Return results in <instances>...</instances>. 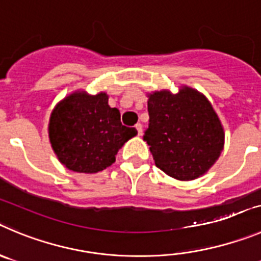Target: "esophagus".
Instances as JSON below:
<instances>
[{"mask_svg":"<svg viewBox=\"0 0 261 261\" xmlns=\"http://www.w3.org/2000/svg\"><path fill=\"white\" fill-rule=\"evenodd\" d=\"M135 128H136V130H138V134H139V135H142V134H143V126L140 125V123H136V125H135Z\"/></svg>","mask_w":261,"mask_h":261,"instance_id":"obj_1","label":"esophagus"}]
</instances>
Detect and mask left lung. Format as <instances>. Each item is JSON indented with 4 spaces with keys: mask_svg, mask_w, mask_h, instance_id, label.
<instances>
[{
    "mask_svg": "<svg viewBox=\"0 0 261 261\" xmlns=\"http://www.w3.org/2000/svg\"><path fill=\"white\" fill-rule=\"evenodd\" d=\"M149 123L144 140L155 166L177 180L207 171L224 147V131L203 95L189 87L172 95L157 91L148 99Z\"/></svg>",
    "mask_w": 261,
    "mask_h": 261,
    "instance_id": "obj_1",
    "label": "left lung"
}]
</instances>
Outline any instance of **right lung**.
Wrapping results in <instances>:
<instances>
[{"label": "right lung", "instance_id": "1", "mask_svg": "<svg viewBox=\"0 0 261 261\" xmlns=\"http://www.w3.org/2000/svg\"><path fill=\"white\" fill-rule=\"evenodd\" d=\"M138 134L121 123L117 108L108 106L104 92H74L60 101L48 123L51 147L67 169L94 174L116 161L118 149Z\"/></svg>", "mask_w": 261, "mask_h": 261}]
</instances>
